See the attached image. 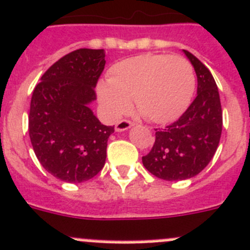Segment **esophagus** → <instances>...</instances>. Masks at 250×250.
<instances>
[{"label": "esophagus", "instance_id": "34e87169", "mask_svg": "<svg viewBox=\"0 0 250 250\" xmlns=\"http://www.w3.org/2000/svg\"><path fill=\"white\" fill-rule=\"evenodd\" d=\"M132 125H133V123L130 122V121L123 120V121H120V122L116 123V125H114V129H116V132H123V130L129 129Z\"/></svg>", "mask_w": 250, "mask_h": 250}]
</instances>
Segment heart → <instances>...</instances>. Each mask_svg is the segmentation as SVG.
Instances as JSON below:
<instances>
[{
  "label": "heart",
  "instance_id": "obj_1",
  "mask_svg": "<svg viewBox=\"0 0 250 250\" xmlns=\"http://www.w3.org/2000/svg\"><path fill=\"white\" fill-rule=\"evenodd\" d=\"M195 90L190 62L180 55L142 54L114 65L108 81L97 86V97L109 118L132 107L155 123H167L183 113Z\"/></svg>",
  "mask_w": 250,
  "mask_h": 250
}]
</instances>
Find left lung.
Returning <instances> with one entry per match:
<instances>
[{
    "label": "left lung",
    "instance_id": "left-lung-1",
    "mask_svg": "<svg viewBox=\"0 0 250 250\" xmlns=\"http://www.w3.org/2000/svg\"><path fill=\"white\" fill-rule=\"evenodd\" d=\"M197 76V96L185 113L165 129H155V142L142 158L149 172L167 181L191 179L208 165L222 133V108L216 81L195 55L183 50Z\"/></svg>",
    "mask_w": 250,
    "mask_h": 250
}]
</instances>
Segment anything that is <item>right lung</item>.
Segmentation results:
<instances>
[{"label":"right lung","instance_id":"add662e5","mask_svg":"<svg viewBox=\"0 0 250 250\" xmlns=\"http://www.w3.org/2000/svg\"><path fill=\"white\" fill-rule=\"evenodd\" d=\"M104 49H78L51 65L30 100L29 137L42 167L59 180L79 184L106 162L114 127L102 125L90 104L104 64Z\"/></svg>","mask_w":250,"mask_h":250}]
</instances>
